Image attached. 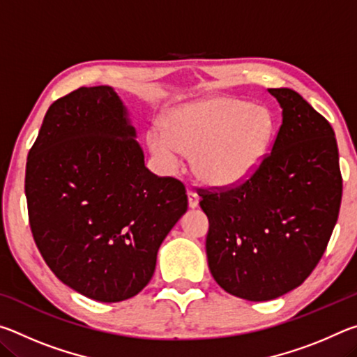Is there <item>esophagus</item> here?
<instances>
[{
    "label": "esophagus",
    "instance_id": "obj_1",
    "mask_svg": "<svg viewBox=\"0 0 357 357\" xmlns=\"http://www.w3.org/2000/svg\"><path fill=\"white\" fill-rule=\"evenodd\" d=\"M187 198H189V206H190V208H197V206H198V202H200V197H198L195 192H193V190L187 192Z\"/></svg>",
    "mask_w": 357,
    "mask_h": 357
}]
</instances>
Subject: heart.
Wrapping results in <instances>:
<instances>
[{"label":"heart","mask_w":357,"mask_h":357,"mask_svg":"<svg viewBox=\"0 0 357 357\" xmlns=\"http://www.w3.org/2000/svg\"><path fill=\"white\" fill-rule=\"evenodd\" d=\"M168 132L153 128L148 144L168 170H176L183 154L195 155V173L211 185H238L263 165L275 132L268 108L215 98L184 105L170 113Z\"/></svg>","instance_id":"1"}]
</instances>
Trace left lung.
I'll list each match as a JSON object with an SVG mask.
<instances>
[{"instance_id":"8db88e82","label":"left lung","mask_w":357,"mask_h":357,"mask_svg":"<svg viewBox=\"0 0 357 357\" xmlns=\"http://www.w3.org/2000/svg\"><path fill=\"white\" fill-rule=\"evenodd\" d=\"M268 91L283 118L263 165L243 184L198 193L211 274L227 293L255 302L298 288L317 268L343 187L329 121L293 89Z\"/></svg>"}]
</instances>
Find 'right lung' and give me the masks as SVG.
I'll list each match as a JSON object with an SVG mask.
<instances>
[{"mask_svg": "<svg viewBox=\"0 0 357 357\" xmlns=\"http://www.w3.org/2000/svg\"><path fill=\"white\" fill-rule=\"evenodd\" d=\"M126 108L110 86L53 102L29 149V227L59 280L99 302L148 285L157 250L187 211L179 179L144 167Z\"/></svg>", "mask_w": 357, "mask_h": 357, "instance_id": "right-lung-1", "label": "right lung"}]
</instances>
